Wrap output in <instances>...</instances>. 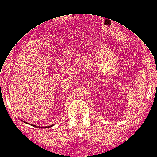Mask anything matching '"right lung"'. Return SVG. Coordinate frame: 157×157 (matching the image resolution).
Listing matches in <instances>:
<instances>
[{"instance_id": "1", "label": "right lung", "mask_w": 157, "mask_h": 157, "mask_svg": "<svg viewBox=\"0 0 157 157\" xmlns=\"http://www.w3.org/2000/svg\"><path fill=\"white\" fill-rule=\"evenodd\" d=\"M23 122H24V123H26V124H29V125H31V126H32L35 127V128H51L52 126H54V124H52V125H51V126H46V127H40V126H35V125H33V124H31L28 123V122H25V121H23Z\"/></svg>"}]
</instances>
